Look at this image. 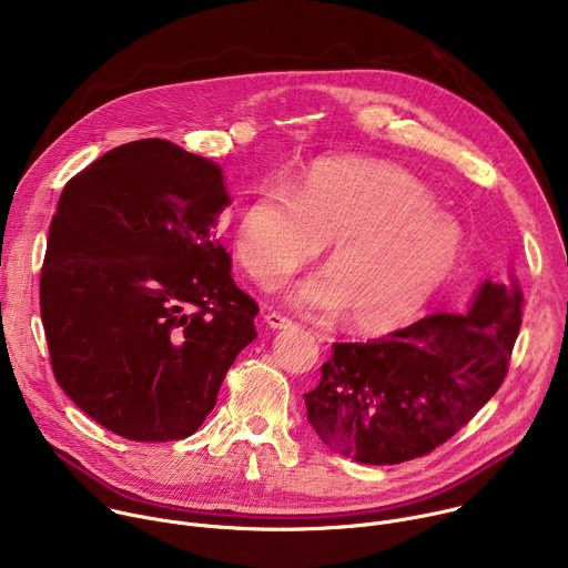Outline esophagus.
Wrapping results in <instances>:
<instances>
[{"label": "esophagus", "instance_id": "obj_1", "mask_svg": "<svg viewBox=\"0 0 568 568\" xmlns=\"http://www.w3.org/2000/svg\"><path fill=\"white\" fill-rule=\"evenodd\" d=\"M265 323H267L270 328H274V331H285V328H292V326H294L292 318H287V316L278 314V312H267V314H265Z\"/></svg>", "mask_w": 568, "mask_h": 568}]
</instances>
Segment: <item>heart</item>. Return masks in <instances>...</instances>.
<instances>
[{
    "mask_svg": "<svg viewBox=\"0 0 568 568\" xmlns=\"http://www.w3.org/2000/svg\"><path fill=\"white\" fill-rule=\"evenodd\" d=\"M323 242L328 270L287 292L312 314H339L364 333L414 321L454 274L463 229L436 209V195L412 173L364 159L312 164L287 193L258 189L233 233L237 263L265 290L312 261Z\"/></svg>",
    "mask_w": 568,
    "mask_h": 568,
    "instance_id": "heart-1",
    "label": "heart"
}]
</instances>
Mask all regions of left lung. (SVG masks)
<instances>
[{
  "instance_id": "8db88e82",
  "label": "left lung",
  "mask_w": 568,
  "mask_h": 568,
  "mask_svg": "<svg viewBox=\"0 0 568 568\" xmlns=\"http://www.w3.org/2000/svg\"><path fill=\"white\" fill-rule=\"evenodd\" d=\"M524 294L483 281L463 314H429L368 344H335L305 393L318 438L364 465H395L449 440L501 386Z\"/></svg>"
}]
</instances>
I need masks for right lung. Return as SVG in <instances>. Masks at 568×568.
<instances>
[{
	"mask_svg": "<svg viewBox=\"0 0 568 568\" xmlns=\"http://www.w3.org/2000/svg\"><path fill=\"white\" fill-rule=\"evenodd\" d=\"M229 202L217 164L164 139L105 152L58 200L40 278L51 368L116 436L195 434L256 339L215 231Z\"/></svg>",
	"mask_w": 568,
	"mask_h": 568,
	"instance_id": "1",
	"label": "right lung"
}]
</instances>
